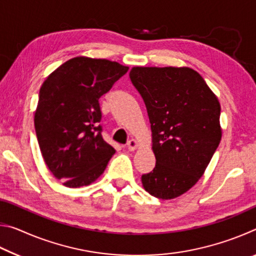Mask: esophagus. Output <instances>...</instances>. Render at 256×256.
Returning a JSON list of instances; mask_svg holds the SVG:
<instances>
[{"label": "esophagus", "instance_id": "34e87169", "mask_svg": "<svg viewBox=\"0 0 256 256\" xmlns=\"http://www.w3.org/2000/svg\"><path fill=\"white\" fill-rule=\"evenodd\" d=\"M128 149L130 150V151H134V150H136V148H138V142L136 141V140H134V138H131V140H130L128 142Z\"/></svg>", "mask_w": 256, "mask_h": 256}]
</instances>
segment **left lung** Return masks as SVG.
<instances>
[{
	"mask_svg": "<svg viewBox=\"0 0 256 256\" xmlns=\"http://www.w3.org/2000/svg\"><path fill=\"white\" fill-rule=\"evenodd\" d=\"M130 79L146 104L156 166L142 175L144 190L162 200L196 185L222 140L220 104L190 68L136 66Z\"/></svg>",
	"mask_w": 256,
	"mask_h": 256,
	"instance_id": "8db88e82",
	"label": "left lung"
}]
</instances>
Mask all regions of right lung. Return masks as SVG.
I'll use <instances>...</instances> for the list:
<instances>
[{
    "instance_id": "1",
    "label": "right lung",
    "mask_w": 256,
    "mask_h": 256,
    "mask_svg": "<svg viewBox=\"0 0 256 256\" xmlns=\"http://www.w3.org/2000/svg\"><path fill=\"white\" fill-rule=\"evenodd\" d=\"M128 70L118 62L79 56L42 84L34 112L38 144L52 174L68 188L92 184L116 152L102 136L99 98Z\"/></svg>"
}]
</instances>
